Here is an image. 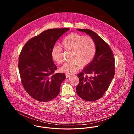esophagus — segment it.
<instances>
[{
    "instance_id": "34e87169",
    "label": "esophagus",
    "mask_w": 134,
    "mask_h": 134,
    "mask_svg": "<svg viewBox=\"0 0 134 134\" xmlns=\"http://www.w3.org/2000/svg\"><path fill=\"white\" fill-rule=\"evenodd\" d=\"M70 76H71V75H69V74H66V78H68V77H69Z\"/></svg>"
}]
</instances>
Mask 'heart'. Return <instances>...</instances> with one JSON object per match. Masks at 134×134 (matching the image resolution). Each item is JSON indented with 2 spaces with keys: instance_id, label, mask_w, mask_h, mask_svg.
Instances as JSON below:
<instances>
[{
  "instance_id": "obj_1",
  "label": "heart",
  "mask_w": 134,
  "mask_h": 134,
  "mask_svg": "<svg viewBox=\"0 0 134 134\" xmlns=\"http://www.w3.org/2000/svg\"><path fill=\"white\" fill-rule=\"evenodd\" d=\"M61 46L65 50L72 51L71 62L64 64L60 68L61 72L72 74L77 72L82 66L90 64L95 57L96 46L94 40L89 36H85L77 32H71L64 38ZM51 57L58 64L63 62V50L55 46L51 50Z\"/></svg>"
}]
</instances>
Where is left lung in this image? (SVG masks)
<instances>
[{
	"label": "left lung",
	"instance_id": "left-lung-1",
	"mask_svg": "<svg viewBox=\"0 0 134 134\" xmlns=\"http://www.w3.org/2000/svg\"><path fill=\"white\" fill-rule=\"evenodd\" d=\"M77 30L89 35L96 46L92 61L77 75L79 82L76 88L80 97L87 102H93L101 98L108 89L115 75V58L108 44L95 32L87 29ZM87 75L91 76L88 77Z\"/></svg>",
	"mask_w": 134,
	"mask_h": 134
}]
</instances>
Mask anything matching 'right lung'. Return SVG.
Wrapping results in <instances>:
<instances>
[{
    "label": "right lung",
    "instance_id": "right-lung-1",
    "mask_svg": "<svg viewBox=\"0 0 134 134\" xmlns=\"http://www.w3.org/2000/svg\"><path fill=\"white\" fill-rule=\"evenodd\" d=\"M68 28L52 29L29 40L23 47L19 58V70L22 85L34 99L47 102L59 94L64 73H55L57 66L51 50Z\"/></svg>",
    "mask_w": 134,
    "mask_h": 134
}]
</instances>
